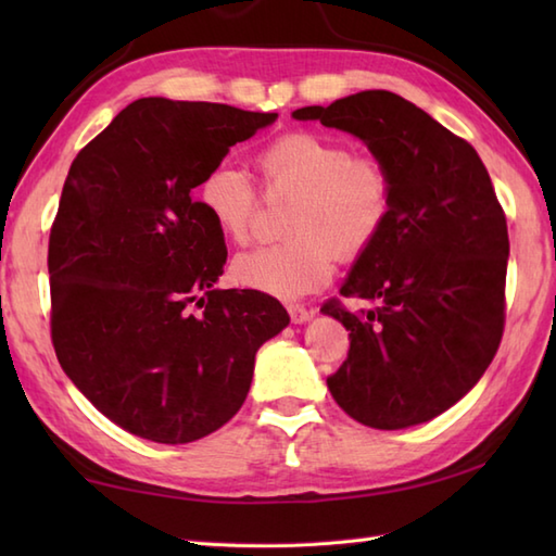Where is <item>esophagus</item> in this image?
Returning <instances> with one entry per match:
<instances>
[{
    "label": "esophagus",
    "instance_id": "esophagus-1",
    "mask_svg": "<svg viewBox=\"0 0 556 556\" xmlns=\"http://www.w3.org/2000/svg\"><path fill=\"white\" fill-rule=\"evenodd\" d=\"M287 311H289V317H291L293 325H303L313 317V311L305 308V305H301V303H289Z\"/></svg>",
    "mask_w": 556,
    "mask_h": 556
}]
</instances>
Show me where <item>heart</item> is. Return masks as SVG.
Returning <instances> with one entry per match:
<instances>
[{
    "label": "heart",
    "instance_id": "b5f03b06",
    "mask_svg": "<svg viewBox=\"0 0 556 556\" xmlns=\"http://www.w3.org/2000/svg\"><path fill=\"white\" fill-rule=\"evenodd\" d=\"M257 169L269 195H296L287 212L289 239L239 253L231 275L239 285L296 299L323 287L337 257L353 263L380 239L392 215L394 188L384 164L351 155L339 140L291 131L257 152ZM198 207L231 243L251 239L260 198L243 169L215 164L198 184Z\"/></svg>",
    "mask_w": 556,
    "mask_h": 556
}]
</instances>
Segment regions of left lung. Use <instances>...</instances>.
Returning <instances> with one entry per match:
<instances>
[{
	"mask_svg": "<svg viewBox=\"0 0 556 556\" xmlns=\"http://www.w3.org/2000/svg\"><path fill=\"white\" fill-rule=\"evenodd\" d=\"M293 119L358 136L392 176L387 227L323 305L349 329L327 377L337 404L375 430L432 420L488 370L504 332L509 231L485 164L468 140L389 90H365Z\"/></svg>",
	"mask_w": 556,
	"mask_h": 556,
	"instance_id": "8db88e82",
	"label": "left lung"
}]
</instances>
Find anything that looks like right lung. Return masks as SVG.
<instances>
[{
  "mask_svg": "<svg viewBox=\"0 0 556 556\" xmlns=\"http://www.w3.org/2000/svg\"><path fill=\"white\" fill-rule=\"evenodd\" d=\"M277 119L143 98L83 148L50 231L52 344L102 416L188 444L236 416L255 353L289 325L277 299L215 289L224 236L191 191L229 148Z\"/></svg>",
  "mask_w": 556,
  "mask_h": 556,
  "instance_id": "right-lung-1",
  "label": "right lung"
}]
</instances>
